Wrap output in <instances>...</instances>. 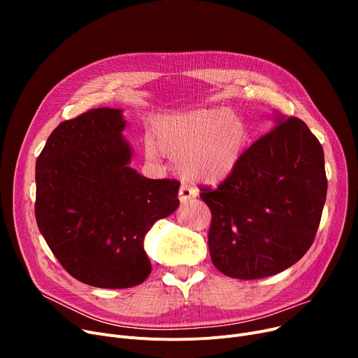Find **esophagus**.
<instances>
[{
  "instance_id": "obj_1",
  "label": "esophagus",
  "mask_w": 358,
  "mask_h": 358,
  "mask_svg": "<svg viewBox=\"0 0 358 358\" xmlns=\"http://www.w3.org/2000/svg\"><path fill=\"white\" fill-rule=\"evenodd\" d=\"M196 196H197V190L193 189V187L187 185V184H182V185H181V189H180V192H178V197H180V201H181L182 204L189 203L192 199H196Z\"/></svg>"
}]
</instances>
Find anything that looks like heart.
<instances>
[{
	"instance_id": "1",
	"label": "heart",
	"mask_w": 358,
	"mask_h": 358,
	"mask_svg": "<svg viewBox=\"0 0 358 358\" xmlns=\"http://www.w3.org/2000/svg\"><path fill=\"white\" fill-rule=\"evenodd\" d=\"M247 142V130L224 108H199L171 113L157 119L145 142L146 154L177 158L181 171L196 181L219 184L238 166Z\"/></svg>"
}]
</instances>
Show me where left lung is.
Returning a JSON list of instances; mask_svg holds the SVG:
<instances>
[{
    "instance_id": "obj_1",
    "label": "left lung",
    "mask_w": 358,
    "mask_h": 358,
    "mask_svg": "<svg viewBox=\"0 0 358 358\" xmlns=\"http://www.w3.org/2000/svg\"><path fill=\"white\" fill-rule=\"evenodd\" d=\"M277 127L252 143L216 190L201 189L212 212L209 251L228 277L278 274L315 239L327 199L324 149L309 127L275 111Z\"/></svg>"
}]
</instances>
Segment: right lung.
Masks as SVG:
<instances>
[{
    "label": "right lung",
    "mask_w": 358,
    "mask_h": 358,
    "mask_svg": "<svg viewBox=\"0 0 358 358\" xmlns=\"http://www.w3.org/2000/svg\"><path fill=\"white\" fill-rule=\"evenodd\" d=\"M120 108H94L56 127L36 161L37 227L62 267L100 289L150 274L146 234L178 208L177 180H152L129 164Z\"/></svg>",
    "instance_id": "1"
}]
</instances>
